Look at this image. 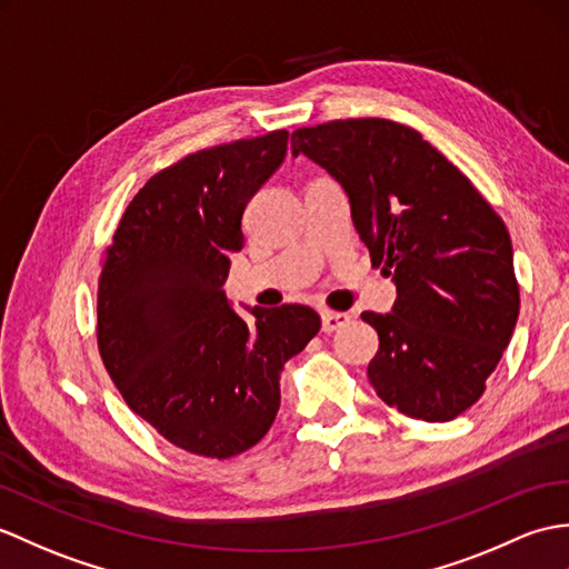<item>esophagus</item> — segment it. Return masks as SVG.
<instances>
[{"label":"esophagus","mask_w":569,"mask_h":569,"mask_svg":"<svg viewBox=\"0 0 569 569\" xmlns=\"http://www.w3.org/2000/svg\"><path fill=\"white\" fill-rule=\"evenodd\" d=\"M351 320V317L347 315V312H332V310H327V312H322V332H337L339 327H345L347 322Z\"/></svg>","instance_id":"obj_1"}]
</instances>
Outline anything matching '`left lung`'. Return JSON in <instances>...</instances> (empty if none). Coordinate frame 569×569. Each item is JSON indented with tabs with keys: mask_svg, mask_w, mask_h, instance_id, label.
<instances>
[{
	"mask_svg": "<svg viewBox=\"0 0 569 569\" xmlns=\"http://www.w3.org/2000/svg\"><path fill=\"white\" fill-rule=\"evenodd\" d=\"M290 142L345 187L356 232L398 288L392 312L361 315L380 339L368 363L378 398L412 419L463 415L519 317L505 220L402 123L347 118L298 128Z\"/></svg>",
	"mask_w": 569,
	"mask_h": 569,
	"instance_id": "obj_1",
	"label": "left lung"
}]
</instances>
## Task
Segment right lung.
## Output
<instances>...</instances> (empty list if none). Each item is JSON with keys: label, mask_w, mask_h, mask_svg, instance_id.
Masks as SVG:
<instances>
[{"label": "right lung", "mask_w": 569, "mask_h": 569, "mask_svg": "<svg viewBox=\"0 0 569 569\" xmlns=\"http://www.w3.org/2000/svg\"><path fill=\"white\" fill-rule=\"evenodd\" d=\"M286 130L216 144L157 171L106 247L97 293L101 361L128 407L183 451L232 458L263 439L290 356L320 332L306 306L254 308L224 298L242 213L281 167Z\"/></svg>", "instance_id": "1"}]
</instances>
